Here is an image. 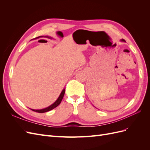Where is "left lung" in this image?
Instances as JSON below:
<instances>
[{
  "label": "left lung",
  "instance_id": "1",
  "mask_svg": "<svg viewBox=\"0 0 150 150\" xmlns=\"http://www.w3.org/2000/svg\"><path fill=\"white\" fill-rule=\"evenodd\" d=\"M121 41H122V42H126L125 39H121Z\"/></svg>",
  "mask_w": 150,
  "mask_h": 150
}]
</instances>
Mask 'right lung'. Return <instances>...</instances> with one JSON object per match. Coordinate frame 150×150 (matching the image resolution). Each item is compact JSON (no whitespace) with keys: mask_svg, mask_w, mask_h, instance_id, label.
I'll list each match as a JSON object with an SVG mask.
<instances>
[{"mask_svg":"<svg viewBox=\"0 0 150 150\" xmlns=\"http://www.w3.org/2000/svg\"><path fill=\"white\" fill-rule=\"evenodd\" d=\"M43 36H39V37H38L36 38V39L37 38H42ZM46 38H50L51 39V38L49 37V36H46ZM64 93H65V89H63L62 91V92L61 93V94L59 95V98H57V100L54 102L52 104H51V106H49V107L47 108H46L44 109H42V110H33V109H30L31 110H33V111H35V112H40V113H43V112H47V111H51L52 110H53L54 108H56L57 106L59 105V104L61 103L62 99L63 98V97H64Z\"/></svg>","mask_w":150,"mask_h":150,"instance_id":"1","label":"right lung"}]
</instances>
